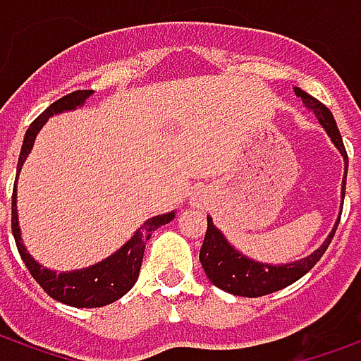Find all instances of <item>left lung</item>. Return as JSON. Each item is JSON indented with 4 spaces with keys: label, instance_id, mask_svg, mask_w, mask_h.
Masks as SVG:
<instances>
[{
    "label": "left lung",
    "instance_id": "left-lung-1",
    "mask_svg": "<svg viewBox=\"0 0 361 361\" xmlns=\"http://www.w3.org/2000/svg\"><path fill=\"white\" fill-rule=\"evenodd\" d=\"M294 92L302 98V102L310 110H314V114L320 120V124L330 134V138L336 144V148L340 149V154L344 156L345 164H348V154H345L344 142L340 136V130L336 126V120L332 112L324 106L320 100L314 97L306 94L300 88H294ZM348 170V166H345ZM345 195V178L344 185H342V197ZM340 223V219H338ZM338 227V225H336ZM336 227L332 233L328 235L324 245L314 251L310 257H306L302 261H296L293 264H284V267H271V264L255 263L251 259L243 257L241 252H237L229 243L225 241L221 231L215 229L213 221L207 217V231H205V239L201 245L200 261L203 271L207 274V279L212 281L217 288H221L225 293H231L235 296H247V298H257V296H264V294L276 293L288 284L296 283L298 279H302L304 274L308 273L314 267L322 255L328 249V245L334 237Z\"/></svg>",
    "mask_w": 361,
    "mask_h": 361
}]
</instances>
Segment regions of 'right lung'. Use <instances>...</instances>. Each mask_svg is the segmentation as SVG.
Returning <instances> with one entry per match:
<instances>
[{
  "label": "right lung",
  "mask_w": 361,
  "mask_h": 361,
  "mask_svg": "<svg viewBox=\"0 0 361 361\" xmlns=\"http://www.w3.org/2000/svg\"><path fill=\"white\" fill-rule=\"evenodd\" d=\"M90 94H92V90L71 92L67 97L55 100L45 112H41L31 122V126L25 132L23 146H21V154H19V161H17V173L21 170L23 160L27 158L29 149H31L33 142H35L37 132L45 124L47 118L51 114L63 112V110L77 109L78 104H82ZM171 219H173V213L152 217L110 259L94 264L90 269H85V271L57 274L47 271L41 264L35 263L33 257L25 251V247L21 243V235H19V225H17L16 190H13V197H11V231H13V237H16L17 251L21 255V259H23L27 269H29V273H31V276L35 279L39 286L51 298H55V300L63 304H68V306H75V308H98V306H106V304H112L114 300H118V298H122L124 294L128 293L130 288L134 286V283L138 281L140 267H142V259H144V249H146V243L152 237V233L156 231L158 227H161V225L170 223Z\"/></svg>",
  "instance_id": "add662e5"
}]
</instances>
